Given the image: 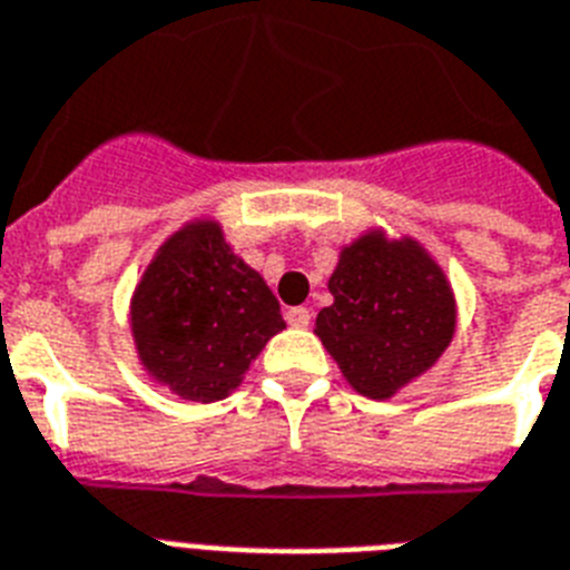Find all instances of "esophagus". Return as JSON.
Wrapping results in <instances>:
<instances>
[{"mask_svg": "<svg viewBox=\"0 0 570 570\" xmlns=\"http://www.w3.org/2000/svg\"><path fill=\"white\" fill-rule=\"evenodd\" d=\"M309 309L307 307H289L286 309V322L293 327H307L309 325Z\"/></svg>", "mask_w": 570, "mask_h": 570, "instance_id": "1", "label": "esophagus"}]
</instances>
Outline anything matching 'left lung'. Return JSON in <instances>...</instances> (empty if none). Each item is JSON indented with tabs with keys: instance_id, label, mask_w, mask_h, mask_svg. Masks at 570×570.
<instances>
[{
	"instance_id": "obj_1",
	"label": "left lung",
	"mask_w": 570,
	"mask_h": 570,
	"mask_svg": "<svg viewBox=\"0 0 570 570\" xmlns=\"http://www.w3.org/2000/svg\"><path fill=\"white\" fill-rule=\"evenodd\" d=\"M316 336L345 381L386 401L442 357L456 331L451 284L415 239L368 230L342 248Z\"/></svg>"
}]
</instances>
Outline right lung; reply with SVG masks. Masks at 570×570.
Instances as JSON below:
<instances>
[{
	"mask_svg": "<svg viewBox=\"0 0 570 570\" xmlns=\"http://www.w3.org/2000/svg\"><path fill=\"white\" fill-rule=\"evenodd\" d=\"M281 304L216 222H189L160 245L131 298L146 372L187 401H222L284 331Z\"/></svg>",
	"mask_w": 570,
	"mask_h": 570,
	"instance_id": "1",
	"label": "right lung"
}]
</instances>
